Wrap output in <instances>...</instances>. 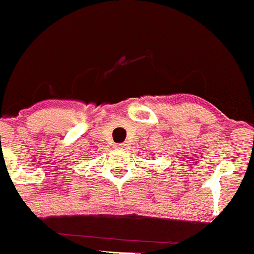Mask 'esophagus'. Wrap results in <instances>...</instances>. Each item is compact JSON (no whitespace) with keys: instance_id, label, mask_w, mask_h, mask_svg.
<instances>
[{"instance_id":"esophagus-1","label":"esophagus","mask_w":254,"mask_h":254,"mask_svg":"<svg viewBox=\"0 0 254 254\" xmlns=\"http://www.w3.org/2000/svg\"><path fill=\"white\" fill-rule=\"evenodd\" d=\"M116 149H119V150H125L127 148V143H122V144H116Z\"/></svg>"}]
</instances>
